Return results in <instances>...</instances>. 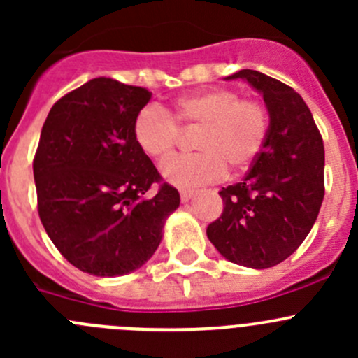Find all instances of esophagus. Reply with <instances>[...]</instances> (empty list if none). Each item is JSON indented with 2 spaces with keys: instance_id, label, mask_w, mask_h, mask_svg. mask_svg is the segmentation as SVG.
<instances>
[{
  "instance_id": "1",
  "label": "esophagus",
  "mask_w": 358,
  "mask_h": 358,
  "mask_svg": "<svg viewBox=\"0 0 358 358\" xmlns=\"http://www.w3.org/2000/svg\"><path fill=\"white\" fill-rule=\"evenodd\" d=\"M192 197H194V190H182V192H180V199H182V202H189Z\"/></svg>"
}]
</instances>
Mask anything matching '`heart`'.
<instances>
[{
	"label": "heart",
	"instance_id": "1",
	"mask_svg": "<svg viewBox=\"0 0 358 358\" xmlns=\"http://www.w3.org/2000/svg\"><path fill=\"white\" fill-rule=\"evenodd\" d=\"M180 128H199L194 156L162 166L161 175L171 185L194 189L218 182L227 173L248 169L258 159L268 136V112L256 100L241 99L227 88H213L176 100L169 110L149 103L133 121V138L145 156L168 161L178 143Z\"/></svg>",
	"mask_w": 358,
	"mask_h": 358
}]
</instances>
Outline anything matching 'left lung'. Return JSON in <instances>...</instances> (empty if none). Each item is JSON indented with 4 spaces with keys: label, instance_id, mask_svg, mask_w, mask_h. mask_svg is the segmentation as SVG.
Returning a JSON list of instances; mask_svg holds the SVG:
<instances>
[{
    "label": "left lung",
    "instance_id": "left-lung-1",
    "mask_svg": "<svg viewBox=\"0 0 358 358\" xmlns=\"http://www.w3.org/2000/svg\"><path fill=\"white\" fill-rule=\"evenodd\" d=\"M246 79L262 93L268 136L243 182L223 187V213L208 239L222 256L248 268L279 265L312 230L324 199V142L305 100L291 86L251 69Z\"/></svg>",
    "mask_w": 358,
    "mask_h": 358
}]
</instances>
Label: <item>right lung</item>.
Masks as SVG:
<instances>
[{
    "instance_id": "1",
    "label": "right lung",
    "mask_w": 358,
    "mask_h": 358,
    "mask_svg": "<svg viewBox=\"0 0 358 358\" xmlns=\"http://www.w3.org/2000/svg\"><path fill=\"white\" fill-rule=\"evenodd\" d=\"M152 93L95 78L50 110L36 150L38 213L64 258L81 272L117 277L156 252L166 218L180 206L175 187L133 138V121Z\"/></svg>"
}]
</instances>
